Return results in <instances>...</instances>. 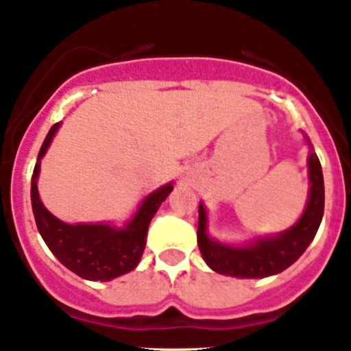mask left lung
Instances as JSON below:
<instances>
[{"label":"left lung","mask_w":351,"mask_h":351,"mask_svg":"<svg viewBox=\"0 0 351 351\" xmlns=\"http://www.w3.org/2000/svg\"><path fill=\"white\" fill-rule=\"evenodd\" d=\"M306 142L310 145L308 138ZM308 169L312 186L306 209L294 227L277 237L261 239L244 247L220 244L208 237L206 209L199 206L197 244L206 263L218 274L244 279H263L291 267L313 241L324 216V176L315 152L310 154Z\"/></svg>","instance_id":"1"}]
</instances>
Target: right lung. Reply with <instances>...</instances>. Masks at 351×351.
I'll use <instances>...</instances> for the list:
<instances>
[{
    "instance_id": "obj_1",
    "label": "right lung",
    "mask_w": 351,
    "mask_h": 351,
    "mask_svg": "<svg viewBox=\"0 0 351 351\" xmlns=\"http://www.w3.org/2000/svg\"><path fill=\"white\" fill-rule=\"evenodd\" d=\"M58 126L60 123L53 124L43 142L31 182L32 213H34L38 230L57 260L76 275L86 280H101V282L116 279L138 265L145 250L150 220L159 209L160 202L173 191V185L168 183L160 186L159 191L152 192L142 202L133 220L124 228H112L110 225L104 223H64L43 206L38 194V183H36L39 175V160L47 152Z\"/></svg>"
}]
</instances>
